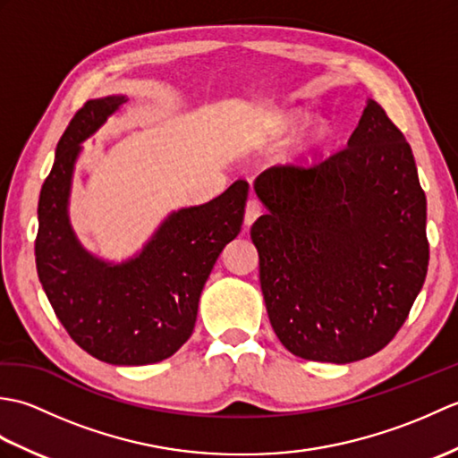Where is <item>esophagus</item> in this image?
<instances>
[{
    "mask_svg": "<svg viewBox=\"0 0 458 458\" xmlns=\"http://www.w3.org/2000/svg\"><path fill=\"white\" fill-rule=\"evenodd\" d=\"M259 214H261V204L256 199H250L246 204V216H244L246 226H251V224L258 220Z\"/></svg>",
    "mask_w": 458,
    "mask_h": 458,
    "instance_id": "obj_1",
    "label": "esophagus"
}]
</instances>
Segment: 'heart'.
<instances>
[{
    "label": "heart",
    "instance_id": "b5f03b06",
    "mask_svg": "<svg viewBox=\"0 0 458 458\" xmlns=\"http://www.w3.org/2000/svg\"><path fill=\"white\" fill-rule=\"evenodd\" d=\"M310 123V115L303 110H287L284 114L276 115L274 120L267 123V135L271 140L285 141L295 138L299 131H303ZM330 141H333V130L327 122H318L313 125V130L303 138L299 145V153H309V151H323L327 149Z\"/></svg>",
    "mask_w": 458,
    "mask_h": 458
}]
</instances>
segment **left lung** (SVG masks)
Listing matches in <instances>:
<instances>
[{
	"instance_id": "left-lung-1",
	"label": "left lung",
	"mask_w": 458,
	"mask_h": 458,
	"mask_svg": "<svg viewBox=\"0 0 458 458\" xmlns=\"http://www.w3.org/2000/svg\"><path fill=\"white\" fill-rule=\"evenodd\" d=\"M251 226L269 323L291 354L348 364L405 323L429 264L427 199L410 143L366 102L348 148L303 167H271Z\"/></svg>"
}]
</instances>
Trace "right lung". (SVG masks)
Here are the masks:
<instances>
[{
  "mask_svg": "<svg viewBox=\"0 0 458 458\" xmlns=\"http://www.w3.org/2000/svg\"><path fill=\"white\" fill-rule=\"evenodd\" d=\"M125 102L122 94L90 100L68 123L38 197L35 259L55 315L76 344L102 362L145 366L191 338L202 287L240 234L250 187L236 181L210 202L173 210L128 259L92 254L68 216L72 174L82 143Z\"/></svg>",
  "mask_w": 458,
  "mask_h": 458,
  "instance_id": "add662e5",
  "label": "right lung"
}]
</instances>
